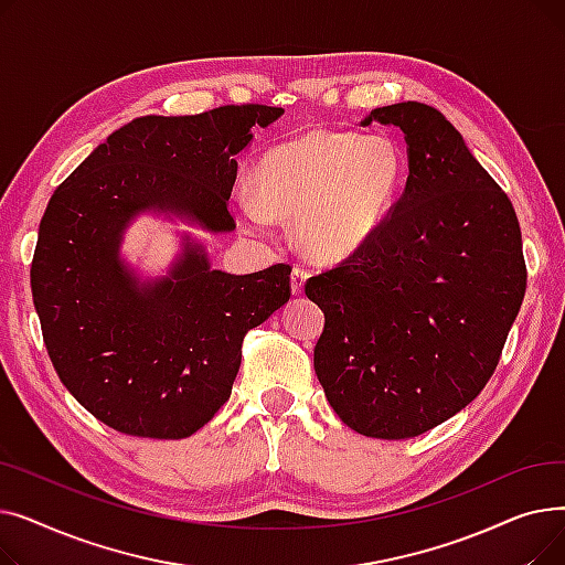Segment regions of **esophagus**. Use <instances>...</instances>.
Listing matches in <instances>:
<instances>
[{
    "label": "esophagus",
    "mask_w": 565,
    "mask_h": 565,
    "mask_svg": "<svg viewBox=\"0 0 565 565\" xmlns=\"http://www.w3.org/2000/svg\"><path fill=\"white\" fill-rule=\"evenodd\" d=\"M309 279V270L302 265H292V273H290V288L292 295H302L305 292V284Z\"/></svg>",
    "instance_id": "34e87169"
}]
</instances>
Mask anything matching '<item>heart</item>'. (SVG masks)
Returning a JSON list of instances; mask_svg holds the SVG:
<instances>
[{
  "label": "heart",
  "instance_id": "b5f03b06",
  "mask_svg": "<svg viewBox=\"0 0 565 565\" xmlns=\"http://www.w3.org/2000/svg\"><path fill=\"white\" fill-rule=\"evenodd\" d=\"M405 160L387 135L311 130L267 151L256 171V201H237L247 228L270 217L298 220L302 247L337 260L362 247L387 215Z\"/></svg>",
  "mask_w": 565,
  "mask_h": 565
}]
</instances>
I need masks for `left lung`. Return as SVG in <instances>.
Instances as JSON below:
<instances>
[{"label": "left lung", "instance_id": "obj_1", "mask_svg": "<svg viewBox=\"0 0 565 565\" xmlns=\"http://www.w3.org/2000/svg\"><path fill=\"white\" fill-rule=\"evenodd\" d=\"M405 132L409 173L369 241L305 292L324 311L313 369L345 426L417 437L492 377L526 290L509 194L435 107H377Z\"/></svg>", "mask_w": 565, "mask_h": 565}]
</instances>
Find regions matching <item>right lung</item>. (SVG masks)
Masks as SVG:
<instances>
[{"label":"right lung","mask_w":565,"mask_h":565,"mask_svg":"<svg viewBox=\"0 0 565 565\" xmlns=\"http://www.w3.org/2000/svg\"><path fill=\"white\" fill-rule=\"evenodd\" d=\"M281 114L249 103L139 116L54 190L32 260L34 307L58 380L109 428L151 439L196 433L231 396L245 334L288 302L286 263L235 277L188 243L167 279L141 286L118 258L141 211L235 228V156L252 126Z\"/></svg>","instance_id":"add662e5"}]
</instances>
